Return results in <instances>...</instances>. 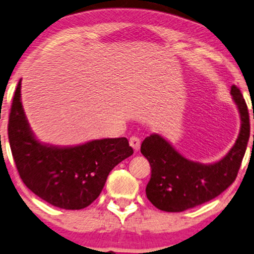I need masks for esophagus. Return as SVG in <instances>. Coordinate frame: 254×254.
I'll list each match as a JSON object with an SVG mask.
<instances>
[{
	"label": "esophagus",
	"mask_w": 254,
	"mask_h": 254,
	"mask_svg": "<svg viewBox=\"0 0 254 254\" xmlns=\"http://www.w3.org/2000/svg\"><path fill=\"white\" fill-rule=\"evenodd\" d=\"M129 143H130V146L132 147L134 151L139 150V147H140V139H139V138L134 137V136L131 137L130 140H129Z\"/></svg>",
	"instance_id": "obj_1"
}]
</instances>
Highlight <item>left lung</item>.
Masks as SVG:
<instances>
[{"label":"left lung","mask_w":254,"mask_h":254,"mask_svg":"<svg viewBox=\"0 0 254 254\" xmlns=\"http://www.w3.org/2000/svg\"><path fill=\"white\" fill-rule=\"evenodd\" d=\"M231 95L240 115V132L227 155L213 164L185 158L160 134L152 133L143 140L140 152L151 165L146 197L157 208L182 212L216 198L234 182L250 138V116L236 85L231 86Z\"/></svg>","instance_id":"8db88e82"}]
</instances>
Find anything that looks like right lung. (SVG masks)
<instances>
[{
	"mask_svg": "<svg viewBox=\"0 0 254 254\" xmlns=\"http://www.w3.org/2000/svg\"><path fill=\"white\" fill-rule=\"evenodd\" d=\"M8 137L25 186L54 206L81 210L101 194L109 173L133 153L125 137L76 146H54L36 139L21 102V81L9 115Z\"/></svg>",
	"mask_w": 254,
	"mask_h": 254,
	"instance_id": "obj_1",
	"label": "right lung"
}]
</instances>
